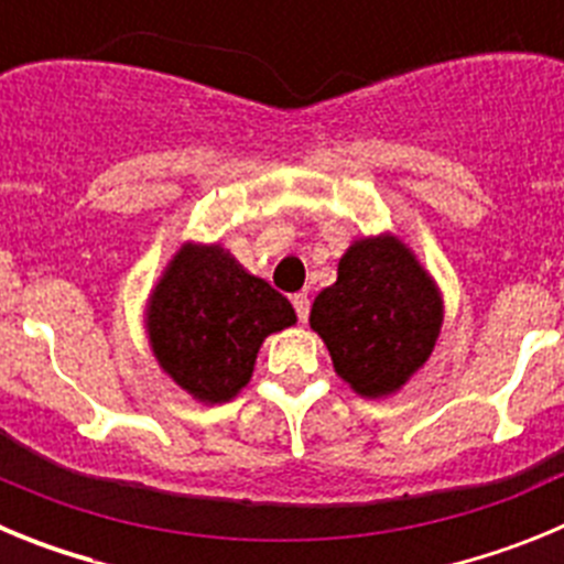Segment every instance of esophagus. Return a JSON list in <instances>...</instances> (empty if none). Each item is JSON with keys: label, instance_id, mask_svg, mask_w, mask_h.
<instances>
[{"label": "esophagus", "instance_id": "34e87169", "mask_svg": "<svg viewBox=\"0 0 564 564\" xmlns=\"http://www.w3.org/2000/svg\"><path fill=\"white\" fill-rule=\"evenodd\" d=\"M291 302H293V307H296L299 322H307V316H311V299H307V293H296Z\"/></svg>", "mask_w": 564, "mask_h": 564}]
</instances>
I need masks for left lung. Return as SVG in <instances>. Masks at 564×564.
Instances as JSON below:
<instances>
[{"label": "left lung", "instance_id": "1", "mask_svg": "<svg viewBox=\"0 0 564 564\" xmlns=\"http://www.w3.org/2000/svg\"><path fill=\"white\" fill-rule=\"evenodd\" d=\"M311 327L352 392L387 398L435 350L441 288L395 234L361 237L338 259L336 282L313 302Z\"/></svg>", "mask_w": 564, "mask_h": 564}]
</instances>
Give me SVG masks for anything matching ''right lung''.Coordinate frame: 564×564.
<instances>
[{
  "mask_svg": "<svg viewBox=\"0 0 564 564\" xmlns=\"http://www.w3.org/2000/svg\"><path fill=\"white\" fill-rule=\"evenodd\" d=\"M161 370L200 403H226L251 381L271 333L296 325L291 302L223 246L183 242L147 302Z\"/></svg>",
  "mask_w": 564,
  "mask_h": 564,
  "instance_id": "right-lung-1",
  "label": "right lung"
}]
</instances>
